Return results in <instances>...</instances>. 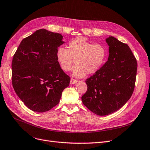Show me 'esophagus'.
I'll return each mask as SVG.
<instances>
[{
  "mask_svg": "<svg viewBox=\"0 0 150 150\" xmlns=\"http://www.w3.org/2000/svg\"><path fill=\"white\" fill-rule=\"evenodd\" d=\"M78 82V80H75V79H71V80H70V84H74V83H76Z\"/></svg>",
  "mask_w": 150,
  "mask_h": 150,
  "instance_id": "1",
  "label": "esophagus"
}]
</instances>
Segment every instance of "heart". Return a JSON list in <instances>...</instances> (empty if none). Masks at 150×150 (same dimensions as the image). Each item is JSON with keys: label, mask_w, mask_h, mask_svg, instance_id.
I'll list each match as a JSON object with an SVG mask.
<instances>
[{"label": "heart", "mask_w": 150, "mask_h": 150, "mask_svg": "<svg viewBox=\"0 0 150 150\" xmlns=\"http://www.w3.org/2000/svg\"><path fill=\"white\" fill-rule=\"evenodd\" d=\"M108 54L105 46L102 44L79 38L68 42L67 50L59 47L56 51V58L62 69L71 70L76 63L73 74L76 77H83L97 72L104 65Z\"/></svg>", "instance_id": "obj_1"}]
</instances>
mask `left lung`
<instances>
[{
	"label": "left lung",
	"instance_id": "1",
	"mask_svg": "<svg viewBox=\"0 0 150 150\" xmlns=\"http://www.w3.org/2000/svg\"><path fill=\"white\" fill-rule=\"evenodd\" d=\"M108 60L85 81L87 91L82 97L85 106L99 115L117 111L133 93L137 61L130 48L112 36L107 38Z\"/></svg>",
	"mask_w": 150,
	"mask_h": 150
}]
</instances>
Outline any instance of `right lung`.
<instances>
[{
    "mask_svg": "<svg viewBox=\"0 0 150 150\" xmlns=\"http://www.w3.org/2000/svg\"><path fill=\"white\" fill-rule=\"evenodd\" d=\"M63 36L45 29L23 40L12 62V83L17 95L33 111L44 112L59 102L70 77L63 71L56 51Z\"/></svg>",
    "mask_w": 150,
    "mask_h": 150,
    "instance_id": "right-lung-1",
    "label": "right lung"
}]
</instances>
